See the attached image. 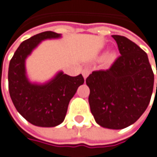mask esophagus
<instances>
[{
	"mask_svg": "<svg viewBox=\"0 0 157 157\" xmlns=\"http://www.w3.org/2000/svg\"><path fill=\"white\" fill-rule=\"evenodd\" d=\"M89 74H90V71H89L88 69H84L82 71V75L85 79L88 77V75Z\"/></svg>",
	"mask_w": 157,
	"mask_h": 157,
	"instance_id": "1",
	"label": "esophagus"
}]
</instances>
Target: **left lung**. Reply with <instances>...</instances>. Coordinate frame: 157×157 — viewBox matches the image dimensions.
Returning a JSON list of instances; mask_svg holds the SVG:
<instances>
[{
  "mask_svg": "<svg viewBox=\"0 0 157 157\" xmlns=\"http://www.w3.org/2000/svg\"><path fill=\"white\" fill-rule=\"evenodd\" d=\"M112 37L121 56L109 69L93 71L86 82L96 123L119 130L134 124L147 109L153 93L154 73L147 55L138 45L124 36Z\"/></svg>",
  "mask_w": 157,
  "mask_h": 157,
  "instance_id": "left-lung-1",
  "label": "left lung"
}]
</instances>
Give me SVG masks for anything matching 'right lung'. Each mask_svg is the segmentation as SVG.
Returning a JSON list of instances; mask_svg holds the SVG:
<instances>
[{"instance_id": "obj_1", "label": "right lung", "mask_w": 157, "mask_h": 157, "mask_svg": "<svg viewBox=\"0 0 157 157\" xmlns=\"http://www.w3.org/2000/svg\"><path fill=\"white\" fill-rule=\"evenodd\" d=\"M61 38L51 31L31 37L20 44L9 66V90L12 102L28 122L40 127H54L62 124L71 99L84 84L81 74L71 77L59 71L44 84L32 83L27 78L25 60L42 40Z\"/></svg>"}]
</instances>
